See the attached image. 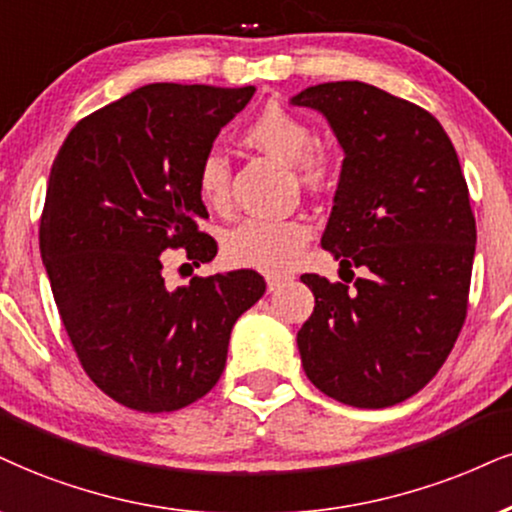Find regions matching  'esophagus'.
<instances>
[{
	"mask_svg": "<svg viewBox=\"0 0 512 512\" xmlns=\"http://www.w3.org/2000/svg\"><path fill=\"white\" fill-rule=\"evenodd\" d=\"M285 282H287L285 275H268L266 277L268 292H275V289H280V285H285Z\"/></svg>",
	"mask_w": 512,
	"mask_h": 512,
	"instance_id": "obj_1",
	"label": "esophagus"
}]
</instances>
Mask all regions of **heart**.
I'll return each instance as SVG.
<instances>
[{
    "mask_svg": "<svg viewBox=\"0 0 512 512\" xmlns=\"http://www.w3.org/2000/svg\"><path fill=\"white\" fill-rule=\"evenodd\" d=\"M246 142L273 159L294 166L304 185H320L327 178V159L313 149L315 135L304 118L294 116L280 104H268L256 113L244 132ZM197 192L213 211L230 204V163L220 151H211L199 163ZM311 225L301 218H249L225 237V258L232 266L285 273L299 263Z\"/></svg>",
    "mask_w": 512,
    "mask_h": 512,
    "instance_id": "b5f03b06",
    "label": "heart"
}]
</instances>
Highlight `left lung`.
Here are the masks:
<instances>
[{
  "label": "left lung",
  "instance_id": "8db88e82",
  "mask_svg": "<svg viewBox=\"0 0 512 512\" xmlns=\"http://www.w3.org/2000/svg\"><path fill=\"white\" fill-rule=\"evenodd\" d=\"M344 151L323 249L353 286L301 275L315 308L296 344L306 377L356 408L410 399L444 365L465 313L477 227L458 154L437 118L368 82L294 94Z\"/></svg>",
  "mask_w": 512,
  "mask_h": 512
}]
</instances>
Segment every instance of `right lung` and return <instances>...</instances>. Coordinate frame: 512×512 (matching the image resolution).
I'll return each instance as SVG.
<instances>
[{
  "label": "right lung",
  "mask_w": 512,
  "mask_h": 512,
  "mask_svg": "<svg viewBox=\"0 0 512 512\" xmlns=\"http://www.w3.org/2000/svg\"><path fill=\"white\" fill-rule=\"evenodd\" d=\"M256 87L151 82L63 140L49 173L40 254L75 353L113 401L168 413L208 394L237 318L261 299L254 270L168 289V249L213 261L197 170Z\"/></svg>",
  "instance_id": "add662e5"
}]
</instances>
